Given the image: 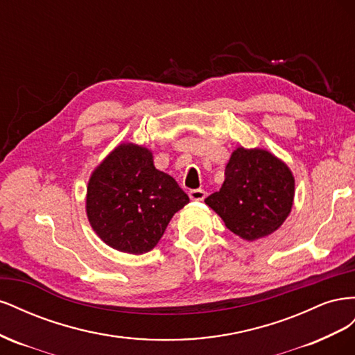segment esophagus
<instances>
[{
	"label": "esophagus",
	"mask_w": 355,
	"mask_h": 355,
	"mask_svg": "<svg viewBox=\"0 0 355 355\" xmlns=\"http://www.w3.org/2000/svg\"><path fill=\"white\" fill-rule=\"evenodd\" d=\"M207 192L204 189H191L189 191V198L194 200V201H202L204 198H206Z\"/></svg>",
	"instance_id": "esophagus-1"
}]
</instances>
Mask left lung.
I'll return each mask as SVG.
<instances>
[{
  "instance_id": "8db88e82",
  "label": "left lung",
  "mask_w": 355,
  "mask_h": 355,
  "mask_svg": "<svg viewBox=\"0 0 355 355\" xmlns=\"http://www.w3.org/2000/svg\"><path fill=\"white\" fill-rule=\"evenodd\" d=\"M293 197L295 179L283 161L265 149L237 148L225 168L222 188L206 204L231 232L253 241L282 227Z\"/></svg>"
}]
</instances>
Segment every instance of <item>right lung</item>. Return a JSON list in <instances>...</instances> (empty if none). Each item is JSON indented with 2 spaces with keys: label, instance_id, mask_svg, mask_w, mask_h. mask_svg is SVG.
Masks as SVG:
<instances>
[{
  "label": "right lung",
  "instance_id": "1",
  "mask_svg": "<svg viewBox=\"0 0 355 355\" xmlns=\"http://www.w3.org/2000/svg\"><path fill=\"white\" fill-rule=\"evenodd\" d=\"M188 202L178 182L154 167L151 151L123 144L93 171L85 210L106 244L142 254L154 249L173 214Z\"/></svg>",
  "mask_w": 355,
  "mask_h": 355
}]
</instances>
